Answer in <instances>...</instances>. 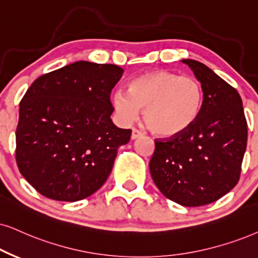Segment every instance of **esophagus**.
Segmentation results:
<instances>
[{
    "instance_id": "obj_1",
    "label": "esophagus",
    "mask_w": 258,
    "mask_h": 258,
    "mask_svg": "<svg viewBox=\"0 0 258 258\" xmlns=\"http://www.w3.org/2000/svg\"><path fill=\"white\" fill-rule=\"evenodd\" d=\"M142 136H144V133L138 131V130H137V128H132V135H131V139H132V140L138 139V138H140V137H142Z\"/></svg>"
}]
</instances>
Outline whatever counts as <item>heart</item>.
<instances>
[{
    "label": "heart",
    "instance_id": "heart-1",
    "mask_svg": "<svg viewBox=\"0 0 258 258\" xmlns=\"http://www.w3.org/2000/svg\"><path fill=\"white\" fill-rule=\"evenodd\" d=\"M204 90L197 78L167 70L149 71L133 78L128 91L113 93L112 105L118 118L131 123L140 109L146 126L162 137L180 136L200 115Z\"/></svg>",
    "mask_w": 258,
    "mask_h": 258
}]
</instances>
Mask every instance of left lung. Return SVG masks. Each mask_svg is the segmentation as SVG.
Here are the masks:
<instances>
[{
    "instance_id": "8db88e82",
    "label": "left lung",
    "mask_w": 258,
    "mask_h": 258,
    "mask_svg": "<svg viewBox=\"0 0 258 258\" xmlns=\"http://www.w3.org/2000/svg\"><path fill=\"white\" fill-rule=\"evenodd\" d=\"M181 61L190 68L204 90L200 115L182 135L156 140L149 168L165 198L198 207L217 201L237 184L247 123L233 87L200 61Z\"/></svg>"
}]
</instances>
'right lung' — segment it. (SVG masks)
Instances as JSON below:
<instances>
[{
  "mask_svg": "<svg viewBox=\"0 0 258 258\" xmlns=\"http://www.w3.org/2000/svg\"><path fill=\"white\" fill-rule=\"evenodd\" d=\"M118 65L78 60L40 76L20 102L16 163L26 181L52 200L75 202L102 187L118 149L131 138L110 119Z\"/></svg>",
  "mask_w": 258,
  "mask_h": 258,
  "instance_id": "right-lung-1",
  "label": "right lung"
}]
</instances>
